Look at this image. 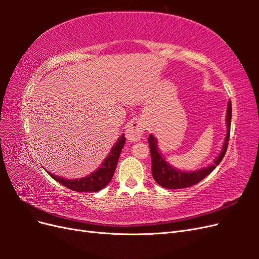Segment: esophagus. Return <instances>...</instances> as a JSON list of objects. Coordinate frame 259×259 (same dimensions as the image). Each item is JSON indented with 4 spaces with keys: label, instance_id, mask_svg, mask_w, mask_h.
<instances>
[{
    "label": "esophagus",
    "instance_id": "esophagus-1",
    "mask_svg": "<svg viewBox=\"0 0 259 259\" xmlns=\"http://www.w3.org/2000/svg\"><path fill=\"white\" fill-rule=\"evenodd\" d=\"M145 131V124L142 121H134L127 125L125 136L130 142H138L142 138Z\"/></svg>",
    "mask_w": 259,
    "mask_h": 259
}]
</instances>
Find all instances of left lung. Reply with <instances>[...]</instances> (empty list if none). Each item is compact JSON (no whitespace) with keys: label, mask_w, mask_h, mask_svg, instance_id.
Segmentation results:
<instances>
[{"label":"left lung","mask_w":259,"mask_h":259,"mask_svg":"<svg viewBox=\"0 0 259 259\" xmlns=\"http://www.w3.org/2000/svg\"><path fill=\"white\" fill-rule=\"evenodd\" d=\"M231 114H232V107L231 101H228V107H227V114H226V123H227V135L224 142V146L221 153L216 158L214 163L211 165L201 168L194 171H182L179 169L170 166L169 164L163 159V156L159 152L158 145H156V139L153 135H149L148 143L150 147V154H151V170L154 180L160 186L166 188V189H182V188H187L193 186L204 179L208 174L214 170L215 167L222 162L226 154L227 148H228V142L230 137V125H231Z\"/></svg>","instance_id":"left-lung-1"}]
</instances>
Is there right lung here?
<instances>
[{
    "label": "right lung",
    "instance_id": "add662e5",
    "mask_svg": "<svg viewBox=\"0 0 259 259\" xmlns=\"http://www.w3.org/2000/svg\"><path fill=\"white\" fill-rule=\"evenodd\" d=\"M125 145V137L122 135L116 144L111 149L110 154L107 156V159L101 164V166L96 169L91 175L80 178V179H65L62 177L55 176L48 173L53 177L56 182L60 183L62 186H65L69 189L77 192H97L105 188L113 177L114 170L116 167L119 156L122 151V148Z\"/></svg>",
    "mask_w": 259,
    "mask_h": 259
}]
</instances>
